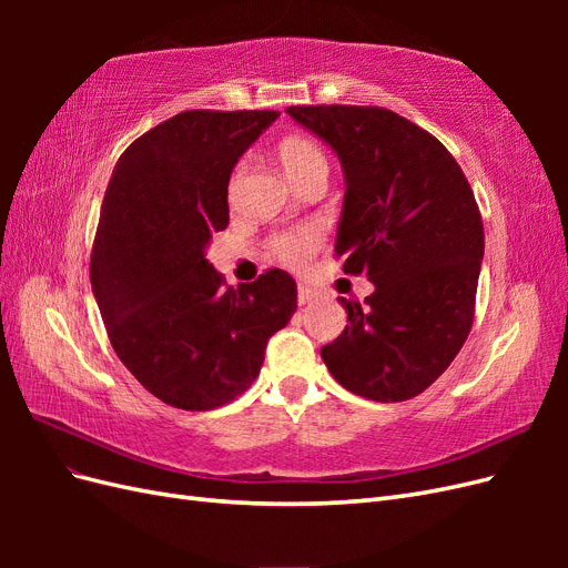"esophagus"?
I'll return each mask as SVG.
<instances>
[{"instance_id":"obj_1","label":"esophagus","mask_w":568,"mask_h":568,"mask_svg":"<svg viewBox=\"0 0 568 568\" xmlns=\"http://www.w3.org/2000/svg\"><path fill=\"white\" fill-rule=\"evenodd\" d=\"M315 298V291L311 286H298V303L305 305Z\"/></svg>"}]
</instances>
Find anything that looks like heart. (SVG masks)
I'll return each instance as SVG.
<instances>
[{
	"mask_svg": "<svg viewBox=\"0 0 568 568\" xmlns=\"http://www.w3.org/2000/svg\"><path fill=\"white\" fill-rule=\"evenodd\" d=\"M277 159L284 168L286 178L294 184H298L307 175L326 173L324 151L320 149L317 142L311 140V136H301V134L284 136L277 146ZM244 170H246V161H239L236 168L232 170V178H230V194L232 196L236 194L239 184H242ZM322 239H324L322 222H305V225L274 232L270 236V251L282 265L301 270L313 261V255L317 253Z\"/></svg>",
	"mask_w": 568,
	"mask_h": 568,
	"instance_id": "obj_1",
	"label": "heart"
}]
</instances>
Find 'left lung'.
Segmentation results:
<instances>
[{
  "instance_id": "1",
  "label": "left lung",
  "mask_w": 568,
  "mask_h": 568,
  "mask_svg": "<svg viewBox=\"0 0 568 568\" xmlns=\"http://www.w3.org/2000/svg\"><path fill=\"white\" fill-rule=\"evenodd\" d=\"M346 175L343 272L374 294L341 298L348 324L322 348L334 379L376 403L409 400L450 367L474 324L484 220L462 168L432 132L379 106H288Z\"/></svg>"
}]
</instances>
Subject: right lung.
I'll list each match as a JSON object with an SVG mask.
<instances>
[{
  "label": "right lung",
  "instance_id": "right-lung-1",
  "mask_svg": "<svg viewBox=\"0 0 568 568\" xmlns=\"http://www.w3.org/2000/svg\"><path fill=\"white\" fill-rule=\"evenodd\" d=\"M280 111H182L118 159L101 203L90 282L111 346L165 405H227L261 374L296 313V282L265 270L225 286L205 246L230 225L227 184Z\"/></svg>",
  "mask_w": 568,
  "mask_h": 568
}]
</instances>
